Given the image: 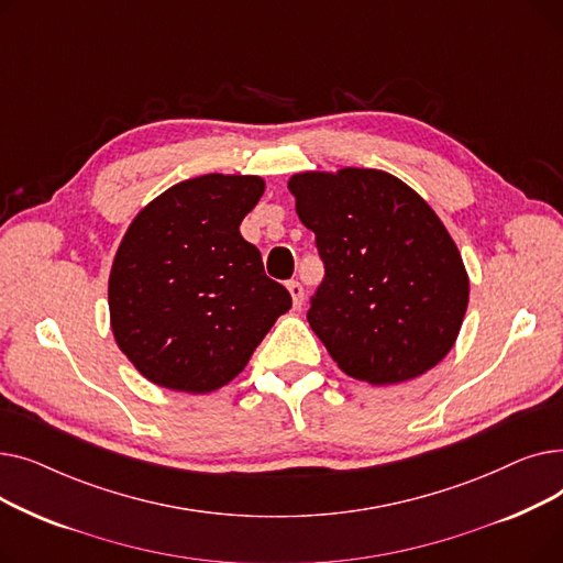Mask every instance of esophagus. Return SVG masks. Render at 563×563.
Instances as JSON below:
<instances>
[{
	"label": "esophagus",
	"mask_w": 563,
	"mask_h": 563,
	"mask_svg": "<svg viewBox=\"0 0 563 563\" xmlns=\"http://www.w3.org/2000/svg\"><path fill=\"white\" fill-rule=\"evenodd\" d=\"M287 289H289V297H291V303H294V308H301L303 306V285L299 283V280H289L287 283Z\"/></svg>",
	"instance_id": "obj_1"
}]
</instances>
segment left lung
I'll return each mask as SVG.
<instances>
[{"label":"left lung","mask_w":563,"mask_h":563,"mask_svg":"<svg viewBox=\"0 0 563 563\" xmlns=\"http://www.w3.org/2000/svg\"><path fill=\"white\" fill-rule=\"evenodd\" d=\"M287 189L327 264L308 321L338 367L372 386L433 369L459 338L470 280L431 205L378 168L294 173Z\"/></svg>","instance_id":"1"}]
</instances>
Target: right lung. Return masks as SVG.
<instances>
[{
    "instance_id": "add662e5",
    "label": "right lung",
    "mask_w": 563,
    "mask_h": 563,
    "mask_svg": "<svg viewBox=\"0 0 563 563\" xmlns=\"http://www.w3.org/2000/svg\"><path fill=\"white\" fill-rule=\"evenodd\" d=\"M264 187L260 175L191 177L141 207L123 234L109 274L111 333L155 386H228L291 308L240 232Z\"/></svg>"
}]
</instances>
